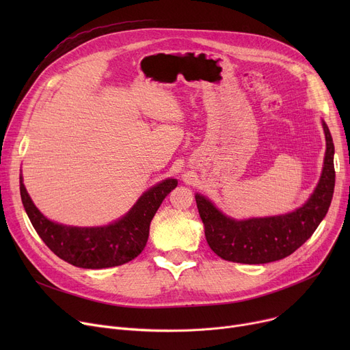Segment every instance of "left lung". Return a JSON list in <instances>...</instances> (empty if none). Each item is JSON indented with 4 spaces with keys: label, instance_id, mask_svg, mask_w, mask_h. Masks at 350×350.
I'll return each mask as SVG.
<instances>
[{
    "label": "left lung",
    "instance_id": "1",
    "mask_svg": "<svg viewBox=\"0 0 350 350\" xmlns=\"http://www.w3.org/2000/svg\"><path fill=\"white\" fill-rule=\"evenodd\" d=\"M322 124L326 137L322 176L314 194L298 210L285 215L235 221L219 213L210 200L196 194L207 243L218 256L241 264L278 261L295 252L315 232L329 210L335 189V147L327 126L325 122Z\"/></svg>",
    "mask_w": 350,
    "mask_h": 350
}]
</instances>
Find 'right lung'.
Here are the masks:
<instances>
[{"label":"right lung","mask_w":350,"mask_h":350,"mask_svg":"<svg viewBox=\"0 0 350 350\" xmlns=\"http://www.w3.org/2000/svg\"><path fill=\"white\" fill-rule=\"evenodd\" d=\"M176 186V178L164 180L146 191L119 221L106 227L79 228L49 221L33 206L23 177L20 180L23 204L41 240L61 260L88 269L118 267L135 260L146 247L152 218Z\"/></svg>","instance_id":"right-lung-1"}]
</instances>
